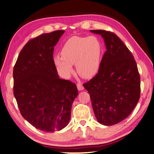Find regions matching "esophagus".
Here are the masks:
<instances>
[{"label":"esophagus","instance_id":"obj_1","mask_svg":"<svg viewBox=\"0 0 154 154\" xmlns=\"http://www.w3.org/2000/svg\"><path fill=\"white\" fill-rule=\"evenodd\" d=\"M77 89H78V90H79V91H83V89H84V87L82 85V84L80 83H77Z\"/></svg>","mask_w":154,"mask_h":154}]
</instances>
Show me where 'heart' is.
<instances>
[{
	"instance_id": "1",
	"label": "heart",
	"mask_w": 154,
	"mask_h": 154,
	"mask_svg": "<svg viewBox=\"0 0 154 154\" xmlns=\"http://www.w3.org/2000/svg\"><path fill=\"white\" fill-rule=\"evenodd\" d=\"M102 47L94 36H73L65 42L61 56L54 58V63L62 76L67 78L73 73V64L80 75L86 78L94 76L99 69Z\"/></svg>"
}]
</instances>
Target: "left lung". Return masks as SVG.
Instances as JSON below:
<instances>
[{"instance_id": "1", "label": "left lung", "mask_w": 154, "mask_h": 154, "mask_svg": "<svg viewBox=\"0 0 154 154\" xmlns=\"http://www.w3.org/2000/svg\"><path fill=\"white\" fill-rule=\"evenodd\" d=\"M100 34L106 51L98 73L83 84L90 94L98 122L105 126L119 123L128 116L140 97V77L133 55L112 32L91 30Z\"/></svg>"}]
</instances>
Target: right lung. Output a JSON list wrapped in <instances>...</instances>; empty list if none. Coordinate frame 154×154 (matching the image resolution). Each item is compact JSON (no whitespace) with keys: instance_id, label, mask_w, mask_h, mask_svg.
<instances>
[{"instance_id":"obj_1","label":"right lung","mask_w":154,"mask_h":154,"mask_svg":"<svg viewBox=\"0 0 154 154\" xmlns=\"http://www.w3.org/2000/svg\"><path fill=\"white\" fill-rule=\"evenodd\" d=\"M64 32L56 30L29 40L13 69V92L22 116L48 132L67 125L78 95L76 85L60 79L53 59L54 46Z\"/></svg>"}]
</instances>
